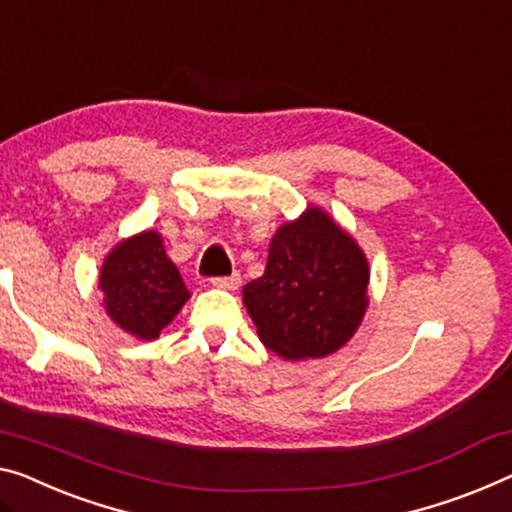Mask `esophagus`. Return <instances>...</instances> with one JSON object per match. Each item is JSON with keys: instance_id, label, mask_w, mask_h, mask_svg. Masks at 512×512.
<instances>
[{"instance_id": "obj_1", "label": "esophagus", "mask_w": 512, "mask_h": 512, "mask_svg": "<svg viewBox=\"0 0 512 512\" xmlns=\"http://www.w3.org/2000/svg\"><path fill=\"white\" fill-rule=\"evenodd\" d=\"M211 285L218 287V289H236L241 285V276H239V273H232V276L211 278Z\"/></svg>"}]
</instances>
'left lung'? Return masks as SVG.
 Here are the masks:
<instances>
[{"instance_id": "obj_1", "label": "left lung", "mask_w": 512, "mask_h": 512, "mask_svg": "<svg viewBox=\"0 0 512 512\" xmlns=\"http://www.w3.org/2000/svg\"><path fill=\"white\" fill-rule=\"evenodd\" d=\"M363 250L329 213L308 207L273 234L264 276L243 287L259 340L289 361L347 345L368 308Z\"/></svg>"}]
</instances>
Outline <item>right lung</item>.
Here are the masks:
<instances>
[{"instance_id": "obj_1", "label": "right lung", "mask_w": 512, "mask_h": 512, "mask_svg": "<svg viewBox=\"0 0 512 512\" xmlns=\"http://www.w3.org/2000/svg\"><path fill=\"white\" fill-rule=\"evenodd\" d=\"M98 287L103 305L119 329L140 340H154L190 299L179 269L165 255L154 230L117 243L105 257Z\"/></svg>"}]
</instances>
